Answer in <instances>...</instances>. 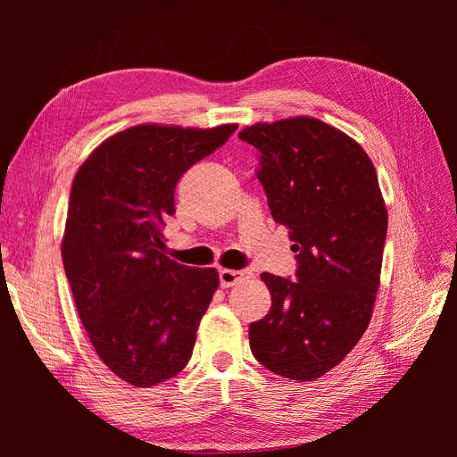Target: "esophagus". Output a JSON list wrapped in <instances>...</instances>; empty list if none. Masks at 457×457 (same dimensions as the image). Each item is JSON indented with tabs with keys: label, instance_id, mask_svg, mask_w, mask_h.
<instances>
[{
	"label": "esophagus",
	"instance_id": "esophagus-1",
	"mask_svg": "<svg viewBox=\"0 0 457 457\" xmlns=\"http://www.w3.org/2000/svg\"><path fill=\"white\" fill-rule=\"evenodd\" d=\"M253 272L250 269H242V270H232V269H223L219 272V280L223 287H230L234 284H238L245 278H252Z\"/></svg>",
	"mask_w": 457,
	"mask_h": 457
}]
</instances>
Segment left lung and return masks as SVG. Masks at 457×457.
I'll return each mask as SVG.
<instances>
[{
    "label": "left lung",
    "mask_w": 457,
    "mask_h": 457,
    "mask_svg": "<svg viewBox=\"0 0 457 457\" xmlns=\"http://www.w3.org/2000/svg\"><path fill=\"white\" fill-rule=\"evenodd\" d=\"M238 137L259 150L257 177L297 259L295 280L261 274L272 307L250 324V347L267 370L312 381L370 324L386 238L378 173L361 145L316 118L255 123Z\"/></svg>",
    "instance_id": "obj_1"
}]
</instances>
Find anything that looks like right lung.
<instances>
[{
  "mask_svg": "<svg viewBox=\"0 0 457 457\" xmlns=\"http://www.w3.org/2000/svg\"><path fill=\"white\" fill-rule=\"evenodd\" d=\"M234 131L135 126L96 146L74 177L64 272L96 354L129 385H158L190 361L219 274L171 261L162 227L179 179Z\"/></svg>",
  "mask_w": 457,
  "mask_h": 457,
  "instance_id": "right-lung-1",
  "label": "right lung"
}]
</instances>
